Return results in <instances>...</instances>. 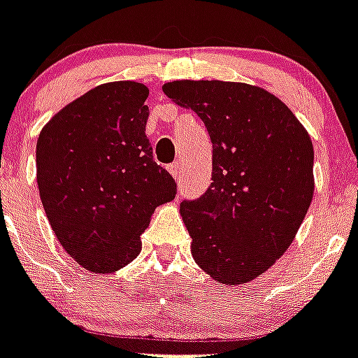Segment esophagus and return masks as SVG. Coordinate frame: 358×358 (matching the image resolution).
<instances>
[{
    "instance_id": "obj_1",
    "label": "esophagus",
    "mask_w": 358,
    "mask_h": 358,
    "mask_svg": "<svg viewBox=\"0 0 358 358\" xmlns=\"http://www.w3.org/2000/svg\"><path fill=\"white\" fill-rule=\"evenodd\" d=\"M167 169H169V173L173 174L174 180H180V165L178 164H171Z\"/></svg>"
}]
</instances>
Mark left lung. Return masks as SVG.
<instances>
[{
  "mask_svg": "<svg viewBox=\"0 0 358 358\" xmlns=\"http://www.w3.org/2000/svg\"><path fill=\"white\" fill-rule=\"evenodd\" d=\"M162 88L204 121L213 143V182L180 204L193 259L219 283H248L292 245L313 202L309 132L254 84L184 78Z\"/></svg>",
  "mask_w": 358,
  "mask_h": 358,
  "instance_id": "left-lung-1",
  "label": "left lung"
}]
</instances>
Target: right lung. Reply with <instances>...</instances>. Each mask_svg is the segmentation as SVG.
<instances>
[{
  "label": "right lung",
  "mask_w": 358,
  "mask_h": 358,
  "mask_svg": "<svg viewBox=\"0 0 358 358\" xmlns=\"http://www.w3.org/2000/svg\"><path fill=\"white\" fill-rule=\"evenodd\" d=\"M149 88L95 86L49 119L36 141V182L58 243L83 268L115 272L138 257L139 235L176 182L145 136Z\"/></svg>",
  "instance_id": "add662e5"
}]
</instances>
